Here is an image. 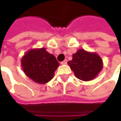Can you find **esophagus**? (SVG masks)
<instances>
[{
    "label": "esophagus",
    "instance_id": "1",
    "mask_svg": "<svg viewBox=\"0 0 121 121\" xmlns=\"http://www.w3.org/2000/svg\"><path fill=\"white\" fill-rule=\"evenodd\" d=\"M61 64H62V65H64V64H67V60H64L63 61H61Z\"/></svg>",
    "mask_w": 121,
    "mask_h": 121
}]
</instances>
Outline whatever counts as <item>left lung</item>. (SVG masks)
I'll return each instance as SVG.
<instances>
[{"label":"left lung","instance_id":"left-lung-1","mask_svg":"<svg viewBox=\"0 0 121 121\" xmlns=\"http://www.w3.org/2000/svg\"><path fill=\"white\" fill-rule=\"evenodd\" d=\"M69 66L78 79L88 81L95 78L103 68L101 57L95 52H89L83 49L73 55L72 60L68 61Z\"/></svg>","mask_w":121,"mask_h":121}]
</instances>
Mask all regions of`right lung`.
Returning a JSON list of instances; mask_svg holds the SVG:
<instances>
[{
  "instance_id": "right-lung-1",
  "label": "right lung",
  "mask_w": 121,
  "mask_h": 121,
  "mask_svg": "<svg viewBox=\"0 0 121 121\" xmlns=\"http://www.w3.org/2000/svg\"><path fill=\"white\" fill-rule=\"evenodd\" d=\"M21 62L25 74L39 84L49 82L60 65L55 57L43 48L29 50L22 57Z\"/></svg>"
}]
</instances>
